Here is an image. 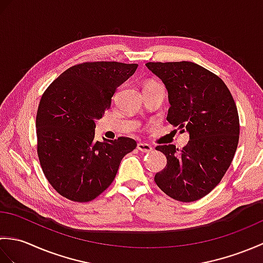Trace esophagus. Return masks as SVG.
<instances>
[{"mask_svg": "<svg viewBox=\"0 0 263 263\" xmlns=\"http://www.w3.org/2000/svg\"><path fill=\"white\" fill-rule=\"evenodd\" d=\"M137 148H138L139 152H141V153H150V152H153V149H154L148 143H138Z\"/></svg>", "mask_w": 263, "mask_h": 263, "instance_id": "1", "label": "esophagus"}]
</instances>
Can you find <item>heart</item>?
<instances>
[{"instance_id":"obj_1","label":"heart","mask_w":263,"mask_h":263,"mask_svg":"<svg viewBox=\"0 0 263 263\" xmlns=\"http://www.w3.org/2000/svg\"><path fill=\"white\" fill-rule=\"evenodd\" d=\"M149 83H153V82H149Z\"/></svg>"}]
</instances>
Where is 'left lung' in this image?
Here are the masks:
<instances>
[{"label": "left lung", "instance_id": "left-lung-1", "mask_svg": "<svg viewBox=\"0 0 263 263\" xmlns=\"http://www.w3.org/2000/svg\"><path fill=\"white\" fill-rule=\"evenodd\" d=\"M146 65L168 91L167 121L190 135L182 150L174 144L156 147L167 164L155 182L173 199L197 201L221 181L235 155L239 138L235 102L219 77L193 62Z\"/></svg>", "mask_w": 263, "mask_h": 263}]
</instances>
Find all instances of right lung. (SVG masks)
<instances>
[{
  "mask_svg": "<svg viewBox=\"0 0 263 263\" xmlns=\"http://www.w3.org/2000/svg\"><path fill=\"white\" fill-rule=\"evenodd\" d=\"M138 64L86 62L55 79L39 102L36 128L39 163L49 184L62 197L88 202L114 181L122 158L137 142L131 138L95 140L117 87Z\"/></svg>",
  "mask_w": 263,
  "mask_h": 263,
  "instance_id": "right-lung-1",
  "label": "right lung"
}]
</instances>
